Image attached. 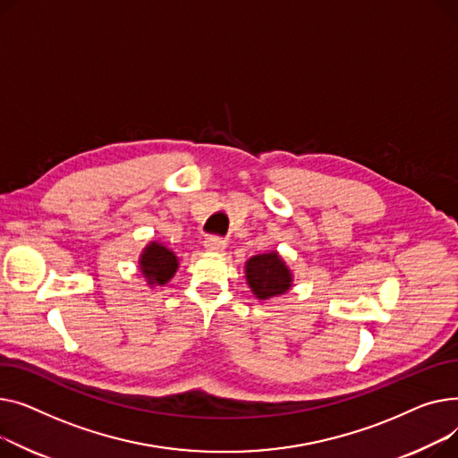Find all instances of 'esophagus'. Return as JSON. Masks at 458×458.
Wrapping results in <instances>:
<instances>
[{
	"label": "esophagus",
	"mask_w": 458,
	"mask_h": 458,
	"mask_svg": "<svg viewBox=\"0 0 458 458\" xmlns=\"http://www.w3.org/2000/svg\"><path fill=\"white\" fill-rule=\"evenodd\" d=\"M227 242L222 236H207L205 238V250L208 251H224Z\"/></svg>",
	"instance_id": "1"
}]
</instances>
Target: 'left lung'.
I'll return each mask as SVG.
<instances>
[{
    "mask_svg": "<svg viewBox=\"0 0 458 458\" xmlns=\"http://www.w3.org/2000/svg\"><path fill=\"white\" fill-rule=\"evenodd\" d=\"M246 277L253 293L260 300L284 293L292 286V276L277 253H264L250 259Z\"/></svg>",
    "mask_w": 458,
    "mask_h": 458,
    "instance_id": "8db88e82",
    "label": "left lung"
}]
</instances>
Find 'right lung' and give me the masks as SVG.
I'll list each match as a JSON object with an SVG mask.
<instances>
[{"label":"right lung","mask_w":458,"mask_h":458,"mask_svg":"<svg viewBox=\"0 0 458 458\" xmlns=\"http://www.w3.org/2000/svg\"><path fill=\"white\" fill-rule=\"evenodd\" d=\"M140 270L149 284H165L177 270V257L163 244L151 242L140 259Z\"/></svg>","instance_id":"right-lung-1"}]
</instances>
